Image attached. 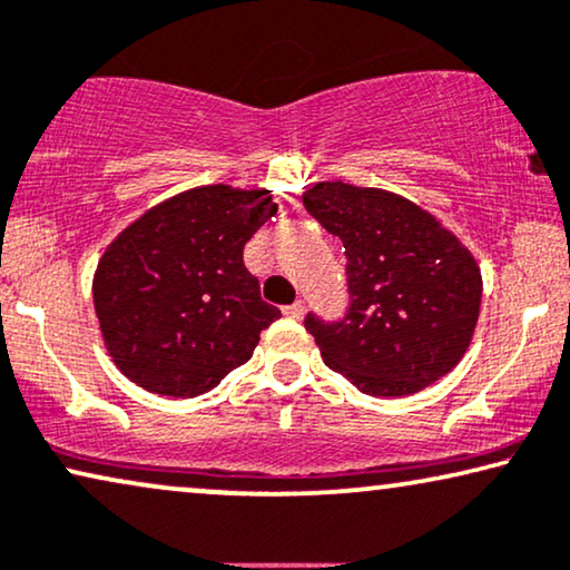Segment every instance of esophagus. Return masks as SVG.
Here are the masks:
<instances>
[{"label":"esophagus","instance_id":"esophagus-1","mask_svg":"<svg viewBox=\"0 0 570 570\" xmlns=\"http://www.w3.org/2000/svg\"><path fill=\"white\" fill-rule=\"evenodd\" d=\"M284 315L292 317V320H302V315H304V302L296 299L294 304H288V307H284Z\"/></svg>","mask_w":570,"mask_h":570}]
</instances>
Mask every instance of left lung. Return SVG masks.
<instances>
[{"label": "left lung", "instance_id": "left-lung-1", "mask_svg": "<svg viewBox=\"0 0 570 570\" xmlns=\"http://www.w3.org/2000/svg\"><path fill=\"white\" fill-rule=\"evenodd\" d=\"M302 202L346 247V317H304L323 362L372 397L413 395L452 372L483 296L468 247L390 190L333 180L312 186Z\"/></svg>", "mask_w": 570, "mask_h": 570}]
</instances>
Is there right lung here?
<instances>
[{
  "mask_svg": "<svg viewBox=\"0 0 570 570\" xmlns=\"http://www.w3.org/2000/svg\"><path fill=\"white\" fill-rule=\"evenodd\" d=\"M276 208L263 188H190L108 245L92 302L108 354L128 380L155 395L196 397L250 362L282 309L261 299L243 247Z\"/></svg>",
  "mask_w": 570,
  "mask_h": 570,
  "instance_id": "1",
  "label": "right lung"
}]
</instances>
